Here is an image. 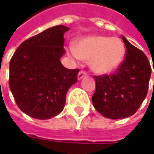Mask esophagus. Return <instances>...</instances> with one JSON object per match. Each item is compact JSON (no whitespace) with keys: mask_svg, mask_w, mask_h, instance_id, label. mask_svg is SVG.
I'll list each match as a JSON object with an SVG mask.
<instances>
[{"mask_svg":"<svg viewBox=\"0 0 154 154\" xmlns=\"http://www.w3.org/2000/svg\"><path fill=\"white\" fill-rule=\"evenodd\" d=\"M86 75H87V74H86V72H84V71H80V73L78 74L77 78H78V80H81L82 78H84Z\"/></svg>","mask_w":154,"mask_h":154,"instance_id":"1","label":"esophagus"}]
</instances>
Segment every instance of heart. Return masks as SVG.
I'll return each mask as SVG.
<instances>
[{"mask_svg": "<svg viewBox=\"0 0 154 154\" xmlns=\"http://www.w3.org/2000/svg\"><path fill=\"white\" fill-rule=\"evenodd\" d=\"M68 53L75 60L90 61V68L100 75L112 74L122 65L125 57V45L118 38L92 35L78 39Z\"/></svg>", "mask_w": 154, "mask_h": 154, "instance_id": "obj_1", "label": "heart"}]
</instances>
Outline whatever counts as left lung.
Returning a JSON list of instances; mask_svg holds the SVG:
<instances>
[{
	"label": "left lung",
	"instance_id": "1",
	"mask_svg": "<svg viewBox=\"0 0 154 154\" xmlns=\"http://www.w3.org/2000/svg\"><path fill=\"white\" fill-rule=\"evenodd\" d=\"M122 38L127 49L124 61L115 74L95 76L92 98L94 108L110 119L126 118L137 111L146 97L152 73L145 54L123 36Z\"/></svg>",
	"mask_w": 154,
	"mask_h": 154
}]
</instances>
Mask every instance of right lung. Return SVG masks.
Returning <instances> with one entry per match:
<instances>
[{"label":"right lung","instance_id":"right-lung-1","mask_svg":"<svg viewBox=\"0 0 154 154\" xmlns=\"http://www.w3.org/2000/svg\"><path fill=\"white\" fill-rule=\"evenodd\" d=\"M69 28L56 26L26 39L9 64V87L18 107L26 115L45 120L61 113L79 69L61 63L63 35Z\"/></svg>","mask_w":154,"mask_h":154}]
</instances>
